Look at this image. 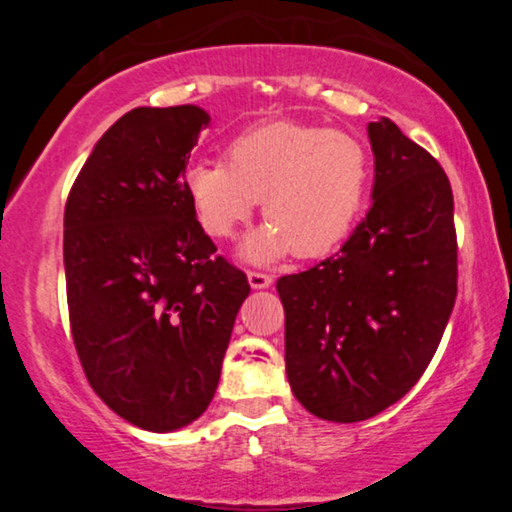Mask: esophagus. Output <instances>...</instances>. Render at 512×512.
Segmentation results:
<instances>
[{
  "label": "esophagus",
  "mask_w": 512,
  "mask_h": 512,
  "mask_svg": "<svg viewBox=\"0 0 512 512\" xmlns=\"http://www.w3.org/2000/svg\"><path fill=\"white\" fill-rule=\"evenodd\" d=\"M247 277H249L251 289H268V286L272 284V277L268 275V272H256V270H251Z\"/></svg>",
  "instance_id": "1"
}]
</instances>
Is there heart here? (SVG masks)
<instances>
[{"instance_id": "b5f03b06", "label": "heart", "mask_w": 512, "mask_h": 512, "mask_svg": "<svg viewBox=\"0 0 512 512\" xmlns=\"http://www.w3.org/2000/svg\"><path fill=\"white\" fill-rule=\"evenodd\" d=\"M370 186V153L345 130L291 121L244 130L226 146V165L198 163L186 193L200 228L228 240L263 200L265 226L244 240L249 263L286 254L321 258L359 221Z\"/></svg>"}]
</instances>
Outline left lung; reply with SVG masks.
I'll return each instance as SVG.
<instances>
[{
	"label": "left lung",
	"instance_id": "left-lung-1",
	"mask_svg": "<svg viewBox=\"0 0 512 512\" xmlns=\"http://www.w3.org/2000/svg\"><path fill=\"white\" fill-rule=\"evenodd\" d=\"M373 205L340 254L279 277L286 377L328 422L375 417L424 375L457 298L450 179L389 118L368 123Z\"/></svg>",
	"mask_w": 512,
	"mask_h": 512
}]
</instances>
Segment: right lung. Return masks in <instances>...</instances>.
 <instances>
[{
    "mask_svg": "<svg viewBox=\"0 0 512 512\" xmlns=\"http://www.w3.org/2000/svg\"><path fill=\"white\" fill-rule=\"evenodd\" d=\"M209 114L137 107L95 144L65 205L69 326L95 394L139 429L198 419L249 282L216 256L186 193Z\"/></svg>",
    "mask_w": 512,
    "mask_h": 512,
    "instance_id": "obj_1",
    "label": "right lung"
}]
</instances>
